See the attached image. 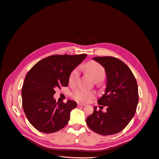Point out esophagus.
<instances>
[{
    "instance_id": "34e87169",
    "label": "esophagus",
    "mask_w": 159,
    "mask_h": 159,
    "mask_svg": "<svg viewBox=\"0 0 159 159\" xmlns=\"http://www.w3.org/2000/svg\"><path fill=\"white\" fill-rule=\"evenodd\" d=\"M83 106H85V105L83 103H81V102H78V107H83Z\"/></svg>"
}]
</instances>
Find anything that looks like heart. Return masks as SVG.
<instances>
[{
  "instance_id": "1",
  "label": "heart",
  "mask_w": 159,
  "mask_h": 159,
  "mask_svg": "<svg viewBox=\"0 0 159 159\" xmlns=\"http://www.w3.org/2000/svg\"><path fill=\"white\" fill-rule=\"evenodd\" d=\"M85 69L92 78L96 82L102 80L105 77L106 72L104 67L95 61H90L87 63L85 65ZM79 72L78 67L75 68L71 72L69 76V83L70 84H74L77 81ZM71 96L78 101L89 102L96 97V94L93 91L76 88L71 92Z\"/></svg>"
}]
</instances>
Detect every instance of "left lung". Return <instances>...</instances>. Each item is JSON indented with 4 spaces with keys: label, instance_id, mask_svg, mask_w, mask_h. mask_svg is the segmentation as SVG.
Here are the masks:
<instances>
[{
    "label": "left lung",
    "instance_id": "1",
    "mask_svg": "<svg viewBox=\"0 0 159 159\" xmlns=\"http://www.w3.org/2000/svg\"><path fill=\"white\" fill-rule=\"evenodd\" d=\"M93 59L105 69V94L98 102V105L107 106V112H102L94 107V112L87 118L86 122L98 134L114 135L122 131L135 114L139 102L137 81L128 65L118 58L97 57Z\"/></svg>",
    "mask_w": 159,
    "mask_h": 159
}]
</instances>
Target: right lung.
<instances>
[{
	"mask_svg": "<svg viewBox=\"0 0 159 159\" xmlns=\"http://www.w3.org/2000/svg\"><path fill=\"white\" fill-rule=\"evenodd\" d=\"M86 57V54L52 55L37 62L27 72L22 89V107L37 130L53 133L68 123L70 111L77 103L71 100L57 102L54 90L67 87L71 72Z\"/></svg>",
	"mask_w": 159,
	"mask_h": 159,
	"instance_id": "1",
	"label": "right lung"
}]
</instances>
